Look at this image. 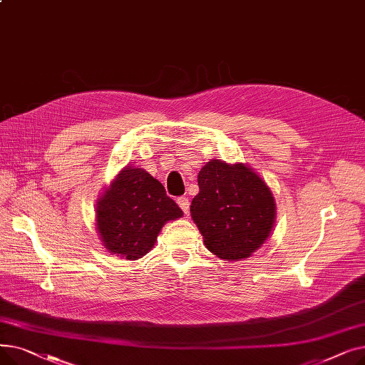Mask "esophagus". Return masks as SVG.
<instances>
[{"label": "esophagus", "instance_id": "34e87169", "mask_svg": "<svg viewBox=\"0 0 365 365\" xmlns=\"http://www.w3.org/2000/svg\"><path fill=\"white\" fill-rule=\"evenodd\" d=\"M178 204H179V207L183 210L185 213L189 212V205H190V204H189V200H187L186 197H179V198H178Z\"/></svg>", "mask_w": 365, "mask_h": 365}]
</instances>
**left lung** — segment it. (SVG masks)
I'll return each mask as SVG.
<instances>
[{
  "label": "left lung",
  "mask_w": 365,
  "mask_h": 365,
  "mask_svg": "<svg viewBox=\"0 0 365 365\" xmlns=\"http://www.w3.org/2000/svg\"><path fill=\"white\" fill-rule=\"evenodd\" d=\"M198 186L190 216L210 252L238 260L252 256L269 238L275 201L253 168L212 160L200 170Z\"/></svg>",
  "instance_id": "8db88e82"
}]
</instances>
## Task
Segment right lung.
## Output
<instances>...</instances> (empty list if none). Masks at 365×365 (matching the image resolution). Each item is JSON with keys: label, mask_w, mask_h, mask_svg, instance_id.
<instances>
[{"label": "right lung", "mask_w": 365, "mask_h": 365, "mask_svg": "<svg viewBox=\"0 0 365 365\" xmlns=\"http://www.w3.org/2000/svg\"><path fill=\"white\" fill-rule=\"evenodd\" d=\"M183 216L164 186L139 167H125L96 204V226L108 252L136 260L155 245L161 227Z\"/></svg>", "instance_id": "obj_1"}]
</instances>
